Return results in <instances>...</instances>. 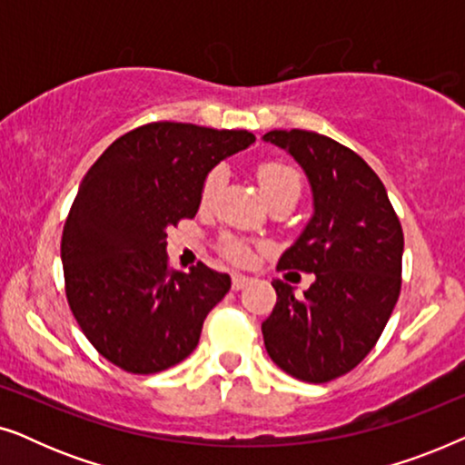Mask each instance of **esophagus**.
<instances>
[{
	"mask_svg": "<svg viewBox=\"0 0 465 465\" xmlns=\"http://www.w3.org/2000/svg\"><path fill=\"white\" fill-rule=\"evenodd\" d=\"M250 282H252V277H245V275H241V272H234V275H232V290H243Z\"/></svg>",
	"mask_w": 465,
	"mask_h": 465,
	"instance_id": "obj_1",
	"label": "esophagus"
}]
</instances>
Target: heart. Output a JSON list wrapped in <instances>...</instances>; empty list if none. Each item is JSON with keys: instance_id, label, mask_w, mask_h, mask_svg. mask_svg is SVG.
Segmentation results:
<instances>
[{"instance_id": "obj_1", "label": "heart", "mask_w": 465, "mask_h": 465, "mask_svg": "<svg viewBox=\"0 0 465 465\" xmlns=\"http://www.w3.org/2000/svg\"><path fill=\"white\" fill-rule=\"evenodd\" d=\"M256 175L260 188H262V193L266 199H269V203L282 194H301V175H298V171L294 167H290V164L279 161H266L256 169ZM222 180H224V173H222L220 169L212 171V173L205 177L201 190L203 203H209L213 199L218 188L222 186ZM224 252L228 258L234 260V262H247V260L252 258L250 250H247L241 241L234 239L224 241Z\"/></svg>"}]
</instances>
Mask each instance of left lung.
Returning a JSON list of instances; mask_svg holds the SVG:
<instances>
[{"label":"left lung","mask_w":465,"mask_h":465,"mask_svg":"<svg viewBox=\"0 0 465 465\" xmlns=\"http://www.w3.org/2000/svg\"><path fill=\"white\" fill-rule=\"evenodd\" d=\"M301 164L313 215L279 269L315 272L302 296L272 282L277 304L262 323L271 360L292 377L328 383L377 345L402 285L404 234L379 175L361 156L313 131H269Z\"/></svg>","instance_id":"8db88e82"}]
</instances>
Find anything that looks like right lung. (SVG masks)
Here are the masks:
<instances>
[{
  "mask_svg": "<svg viewBox=\"0 0 465 465\" xmlns=\"http://www.w3.org/2000/svg\"><path fill=\"white\" fill-rule=\"evenodd\" d=\"M247 131L152 123L118 137L82 180L61 239L69 309L91 345L133 374L180 364L231 290L203 262L167 264V228L194 218L215 164L250 148Z\"/></svg>",
  "mask_w": 465,
  "mask_h": 465,
  "instance_id": "1",
  "label": "right lung"
}]
</instances>
